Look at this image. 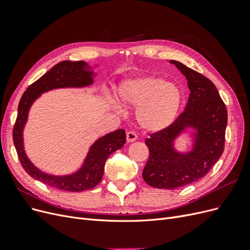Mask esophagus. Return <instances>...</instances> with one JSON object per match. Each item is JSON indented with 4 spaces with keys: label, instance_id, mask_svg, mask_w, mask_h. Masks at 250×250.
<instances>
[{
    "label": "esophagus",
    "instance_id": "34e87169",
    "mask_svg": "<svg viewBox=\"0 0 250 250\" xmlns=\"http://www.w3.org/2000/svg\"><path fill=\"white\" fill-rule=\"evenodd\" d=\"M137 139H138V135L135 134V132H133V131H128V132L126 133V140H127L128 143H131V142L137 141Z\"/></svg>",
    "mask_w": 250,
    "mask_h": 250
}]
</instances>
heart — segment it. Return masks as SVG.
Segmentation results:
<instances>
[{"label": "heart", "mask_w": 250, "mask_h": 250, "mask_svg": "<svg viewBox=\"0 0 250 250\" xmlns=\"http://www.w3.org/2000/svg\"><path fill=\"white\" fill-rule=\"evenodd\" d=\"M118 95L126 106L138 107V123L150 132L169 127L177 118L185 98L178 84L158 76L125 80L120 84Z\"/></svg>", "instance_id": "b5f03b06"}]
</instances>
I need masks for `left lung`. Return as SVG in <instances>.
Returning a JSON list of instances; mask_svg holds the SVG:
<instances>
[{
    "label": "left lung",
    "instance_id": "obj_1",
    "mask_svg": "<svg viewBox=\"0 0 250 250\" xmlns=\"http://www.w3.org/2000/svg\"><path fill=\"white\" fill-rule=\"evenodd\" d=\"M170 62L185 75L191 93L185 111L169 127L146 139L149 158L143 170L149 186L167 190L207 175L223 153L228 125V110L214 83L176 60ZM187 127L194 130L193 146L191 151L178 153L173 141Z\"/></svg>",
    "mask_w": 250,
    "mask_h": 250
}]
</instances>
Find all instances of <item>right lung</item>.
I'll return each instance as SVG.
<instances>
[{
	"label": "right lung",
	"mask_w": 250,
	"mask_h": 250,
	"mask_svg": "<svg viewBox=\"0 0 250 250\" xmlns=\"http://www.w3.org/2000/svg\"><path fill=\"white\" fill-rule=\"evenodd\" d=\"M94 76L95 73L86 62L64 60L53 66L49 72L32 83L21 98L18 117L13 127V144L21 167L30 176L44 185L67 192L90 190L101 181L107 157L122 148L126 143L124 129L104 135L90 146L84 163L77 172L62 176L51 175L36 168L25 152L22 130L27 122L29 109L37 98L42 93L55 88L88 86L94 83Z\"/></svg>",
	"instance_id": "1"
}]
</instances>
